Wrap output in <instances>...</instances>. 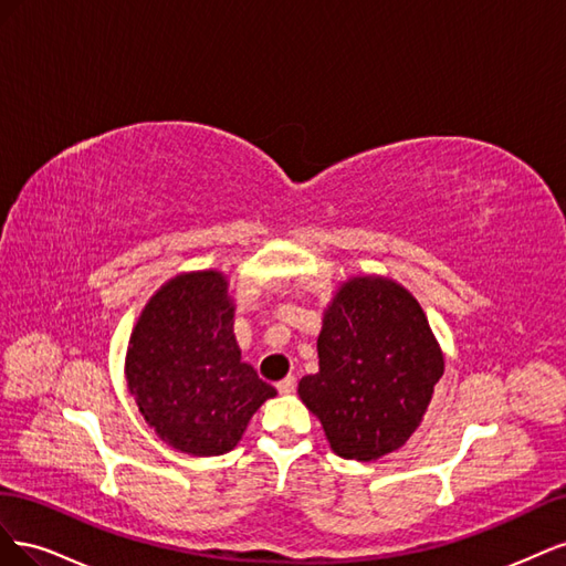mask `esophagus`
<instances>
[{"instance_id":"esophagus-1","label":"esophagus","mask_w":566,"mask_h":566,"mask_svg":"<svg viewBox=\"0 0 566 566\" xmlns=\"http://www.w3.org/2000/svg\"><path fill=\"white\" fill-rule=\"evenodd\" d=\"M276 387H279L281 394H293L295 391V378H293V375H287V378L281 380Z\"/></svg>"}]
</instances>
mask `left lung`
<instances>
[{"label":"left lung","mask_w":566,"mask_h":566,"mask_svg":"<svg viewBox=\"0 0 566 566\" xmlns=\"http://www.w3.org/2000/svg\"><path fill=\"white\" fill-rule=\"evenodd\" d=\"M316 349L318 373L304 375L297 394L331 449L361 462L401 449L443 375L418 300L391 279H349L323 314Z\"/></svg>","instance_id":"1"}]
</instances>
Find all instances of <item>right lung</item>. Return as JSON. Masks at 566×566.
<instances>
[{"label": "right lung", "instance_id": "right-lung-1", "mask_svg": "<svg viewBox=\"0 0 566 566\" xmlns=\"http://www.w3.org/2000/svg\"><path fill=\"white\" fill-rule=\"evenodd\" d=\"M221 271L179 273L136 321L125 375L144 420L188 455H221L276 389L241 361Z\"/></svg>", "mask_w": 566, "mask_h": 566}]
</instances>
